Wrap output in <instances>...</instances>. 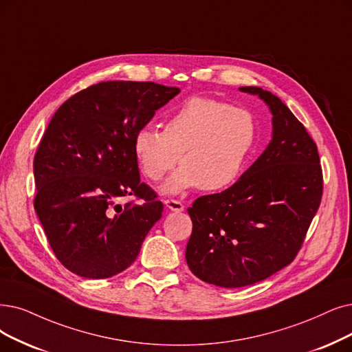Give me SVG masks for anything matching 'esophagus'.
Listing matches in <instances>:
<instances>
[{
  "label": "esophagus",
  "mask_w": 352,
  "mask_h": 352,
  "mask_svg": "<svg viewBox=\"0 0 352 352\" xmlns=\"http://www.w3.org/2000/svg\"><path fill=\"white\" fill-rule=\"evenodd\" d=\"M164 205L170 210H173V212H182V210L185 209V205L177 199H166Z\"/></svg>",
  "instance_id": "1"
}]
</instances>
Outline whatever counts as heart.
I'll return each mask as SVG.
<instances>
[{
	"mask_svg": "<svg viewBox=\"0 0 352 352\" xmlns=\"http://www.w3.org/2000/svg\"><path fill=\"white\" fill-rule=\"evenodd\" d=\"M258 124L252 112L214 98H190L172 112L163 131L140 127L133 150L140 170L159 182L177 164L164 190L177 193L198 186L204 192L227 189L238 180L254 148Z\"/></svg>",
	"mask_w": 352,
	"mask_h": 352,
	"instance_id": "1",
	"label": "heart"
}]
</instances>
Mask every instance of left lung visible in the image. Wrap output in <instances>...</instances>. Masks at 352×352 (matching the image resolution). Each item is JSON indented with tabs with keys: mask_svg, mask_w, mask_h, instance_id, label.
<instances>
[{
	"mask_svg": "<svg viewBox=\"0 0 352 352\" xmlns=\"http://www.w3.org/2000/svg\"><path fill=\"white\" fill-rule=\"evenodd\" d=\"M240 89L270 107L273 140L234 185L188 208L190 272L230 289L258 283L296 258L323 192L318 147L305 125L272 92Z\"/></svg>",
	"mask_w": 352,
	"mask_h": 352,
	"instance_id": "1",
	"label": "left lung"
}]
</instances>
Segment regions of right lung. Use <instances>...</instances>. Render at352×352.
Returning a JSON list of instances; mask_svg holds the SVG:
<instances>
[{
  "instance_id": "add662e5",
  "label": "right lung",
  "mask_w": 352,
  "mask_h": 352,
  "mask_svg": "<svg viewBox=\"0 0 352 352\" xmlns=\"http://www.w3.org/2000/svg\"><path fill=\"white\" fill-rule=\"evenodd\" d=\"M180 92L154 82L109 80L54 112L34 154V209L54 256L80 277L130 267L162 218L157 193L140 180L135 131ZM133 195L124 206L118 201Z\"/></svg>"
}]
</instances>
